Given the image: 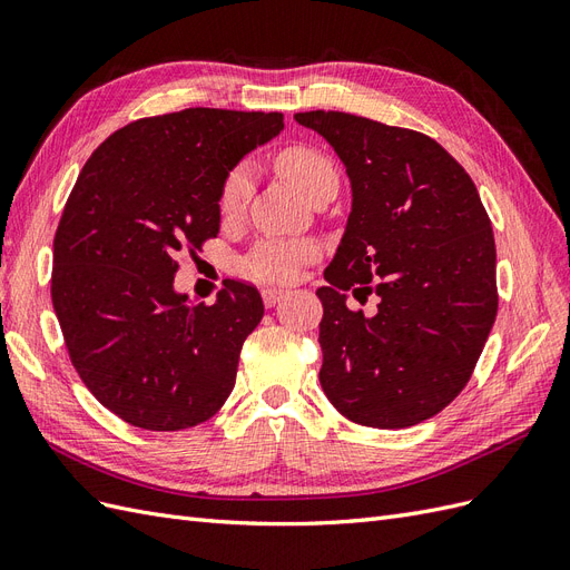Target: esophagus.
I'll return each mask as SVG.
<instances>
[{
  "mask_svg": "<svg viewBox=\"0 0 570 570\" xmlns=\"http://www.w3.org/2000/svg\"><path fill=\"white\" fill-rule=\"evenodd\" d=\"M287 295V292H283V289H273V287H266V289H262V299H264V304L271 308V306H275L278 304L283 297Z\"/></svg>",
  "mask_w": 570,
  "mask_h": 570,
  "instance_id": "34e87169",
  "label": "esophagus"
}]
</instances>
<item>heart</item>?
I'll return each instance as SVG.
<instances>
[{"mask_svg":"<svg viewBox=\"0 0 570 570\" xmlns=\"http://www.w3.org/2000/svg\"><path fill=\"white\" fill-rule=\"evenodd\" d=\"M283 174L295 183L306 197H312L325 183L337 180L333 161L314 147H287L275 159ZM252 168L247 164L235 166L220 185L218 209L226 218L243 214L252 195ZM316 256V247L299 239H264L245 258V273L262 283H292L299 268Z\"/></svg>","mask_w":570,"mask_h":570,"instance_id":"obj_1","label":"heart"}]
</instances>
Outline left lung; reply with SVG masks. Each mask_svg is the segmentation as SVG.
Listing matches in <instances>:
<instances>
[{"instance_id": "8db88e82", "label": "left lung", "mask_w": 570, "mask_h": 570, "mask_svg": "<svg viewBox=\"0 0 570 570\" xmlns=\"http://www.w3.org/2000/svg\"><path fill=\"white\" fill-rule=\"evenodd\" d=\"M352 183V214L325 268L321 387L358 425L433 419L471 381L497 316L492 223L463 166L423 132L342 111L295 114ZM379 295L373 317L346 308Z\"/></svg>"}]
</instances>
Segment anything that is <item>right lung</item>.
Here are the masks:
<instances>
[{"mask_svg":"<svg viewBox=\"0 0 570 570\" xmlns=\"http://www.w3.org/2000/svg\"><path fill=\"white\" fill-rule=\"evenodd\" d=\"M283 128L278 111L183 109L132 120L82 166L55 235L51 304L80 381L126 423L193 428L233 392L262 295L230 281L214 304H189L174 278L183 252L218 235L228 170Z\"/></svg>","mask_w":570,"mask_h":570,"instance_id":"1","label":"right lung"}]
</instances>
